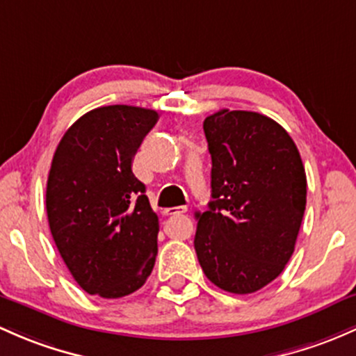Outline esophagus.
Returning a JSON list of instances; mask_svg holds the SVG:
<instances>
[{"label": "esophagus", "mask_w": 356, "mask_h": 356, "mask_svg": "<svg viewBox=\"0 0 356 356\" xmlns=\"http://www.w3.org/2000/svg\"><path fill=\"white\" fill-rule=\"evenodd\" d=\"M188 211V207H175V208H168L165 209L167 215H182V213Z\"/></svg>", "instance_id": "obj_1"}]
</instances>
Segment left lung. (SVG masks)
<instances>
[{"mask_svg": "<svg viewBox=\"0 0 356 356\" xmlns=\"http://www.w3.org/2000/svg\"><path fill=\"white\" fill-rule=\"evenodd\" d=\"M203 129L213 201L196 213L197 261L222 290L254 293L293 254L307 203L304 163L290 134L268 115L223 109Z\"/></svg>", "mask_w": 356, "mask_h": 356, "instance_id": "left-lung-1", "label": "left lung"}]
</instances>
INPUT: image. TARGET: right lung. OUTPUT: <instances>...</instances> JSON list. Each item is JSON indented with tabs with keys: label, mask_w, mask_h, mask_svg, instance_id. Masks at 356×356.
Segmentation results:
<instances>
[{
	"label": "right lung",
	"mask_w": 356,
	"mask_h": 356,
	"mask_svg": "<svg viewBox=\"0 0 356 356\" xmlns=\"http://www.w3.org/2000/svg\"><path fill=\"white\" fill-rule=\"evenodd\" d=\"M156 111L106 106L59 141L46 189L47 220L63 261L90 295L121 298L155 266L159 216L131 165Z\"/></svg>",
	"instance_id": "obj_1"
}]
</instances>
